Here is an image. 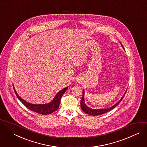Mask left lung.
I'll return each instance as SVG.
<instances>
[{"label":"left lung","instance_id":"obj_1","mask_svg":"<svg viewBox=\"0 0 147 147\" xmlns=\"http://www.w3.org/2000/svg\"><path fill=\"white\" fill-rule=\"evenodd\" d=\"M121 45L122 47V48H123L122 44H121ZM124 49V48H123ZM126 91L125 92L124 95H123V96L121 98V99L119 100V101L118 102H117L116 104H115L114 106H113L112 107H110V108H108V109H91L90 108H89L88 107H87L86 104H85V102H84V91L83 90V96L82 98V99H81V101H80V105H81V107H82V110L86 113V114H89V115H101L102 114H104V113H107L109 111H110V110H111L113 109H114V107H115L122 100V99L123 98L125 94H126Z\"/></svg>","mask_w":147,"mask_h":147}]
</instances>
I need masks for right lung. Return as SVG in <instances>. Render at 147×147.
I'll use <instances>...</instances> for the list:
<instances>
[{"instance_id":"right-lung-1","label":"right lung","mask_w":147,"mask_h":147,"mask_svg":"<svg viewBox=\"0 0 147 147\" xmlns=\"http://www.w3.org/2000/svg\"><path fill=\"white\" fill-rule=\"evenodd\" d=\"M13 88L15 91V93L17 96V98L20 100V101L29 110L36 112L42 115H47L50 114L55 111H56L59 107L60 100L63 96V95L64 94V92L66 91V90L68 89V87L63 88L62 90L59 91L53 99V100L50 102L49 103L47 104H42V105H34V104H31L30 103L27 102L26 101L24 100L23 99H22L17 93L16 91L15 90V88L13 86Z\"/></svg>"}]
</instances>
